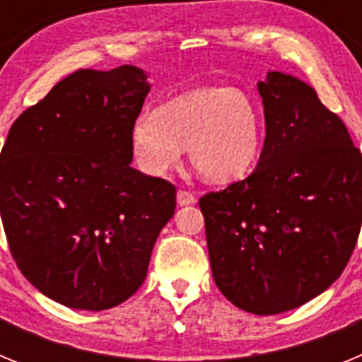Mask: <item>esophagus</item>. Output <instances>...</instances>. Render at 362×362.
Here are the masks:
<instances>
[{
	"mask_svg": "<svg viewBox=\"0 0 362 362\" xmlns=\"http://www.w3.org/2000/svg\"><path fill=\"white\" fill-rule=\"evenodd\" d=\"M196 203V196L188 190H177V204L179 206H187V204Z\"/></svg>",
	"mask_w": 362,
	"mask_h": 362,
	"instance_id": "esophagus-1",
	"label": "esophagus"
}]
</instances>
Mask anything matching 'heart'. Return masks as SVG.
<instances>
[{
	"mask_svg": "<svg viewBox=\"0 0 362 362\" xmlns=\"http://www.w3.org/2000/svg\"><path fill=\"white\" fill-rule=\"evenodd\" d=\"M263 121L254 99L239 88L201 86L134 119L130 143L146 174L174 168L188 146L192 166L214 183H228L254 166Z\"/></svg>",
	"mask_w": 362,
	"mask_h": 362,
	"instance_id": "heart-1",
	"label": "heart"
}]
</instances>
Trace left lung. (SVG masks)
Wrapping results in <instances>:
<instances>
[{"mask_svg":"<svg viewBox=\"0 0 362 362\" xmlns=\"http://www.w3.org/2000/svg\"><path fill=\"white\" fill-rule=\"evenodd\" d=\"M267 136L248 177L199 199L217 288L255 315L293 310L343 274L362 225V153L305 81L259 83Z\"/></svg>","mask_w":362,"mask_h":362,"instance_id":"8db88e82","label":"left lung"}]
</instances>
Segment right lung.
Masks as SVG:
<instances>
[{
  "mask_svg": "<svg viewBox=\"0 0 362 362\" xmlns=\"http://www.w3.org/2000/svg\"><path fill=\"white\" fill-rule=\"evenodd\" d=\"M150 90L132 65L78 70L14 121L0 153V214L16 264L76 310L132 297L175 210V187L130 166Z\"/></svg>",
  "mask_w": 362,
  "mask_h": 362,
  "instance_id": "add662e5",
  "label": "right lung"
}]
</instances>
